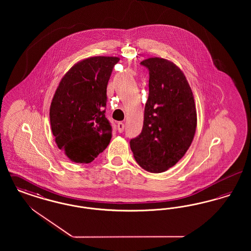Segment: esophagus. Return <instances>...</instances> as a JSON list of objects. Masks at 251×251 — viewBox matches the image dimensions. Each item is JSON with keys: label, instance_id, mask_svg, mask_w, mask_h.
<instances>
[{"label": "esophagus", "instance_id": "1", "mask_svg": "<svg viewBox=\"0 0 251 251\" xmlns=\"http://www.w3.org/2000/svg\"><path fill=\"white\" fill-rule=\"evenodd\" d=\"M124 128H125L124 123H122V122H119L118 123V131H120V132H122V131H124Z\"/></svg>", "mask_w": 251, "mask_h": 251}]
</instances>
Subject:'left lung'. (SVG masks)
Masks as SVG:
<instances>
[{"label":"left lung","instance_id":"8db88e82","mask_svg":"<svg viewBox=\"0 0 251 251\" xmlns=\"http://www.w3.org/2000/svg\"><path fill=\"white\" fill-rule=\"evenodd\" d=\"M149 71V98L141 133L130 141L137 164L151 173L175 166L191 145L197 111L190 85L172 62L149 58L140 63Z\"/></svg>","mask_w":251,"mask_h":251}]
</instances>
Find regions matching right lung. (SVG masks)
Segmentation results:
<instances>
[{"instance_id": "1", "label": "right lung", "mask_w": 251, "mask_h": 251, "mask_svg": "<svg viewBox=\"0 0 251 251\" xmlns=\"http://www.w3.org/2000/svg\"><path fill=\"white\" fill-rule=\"evenodd\" d=\"M119 57L94 56L62 78L50 108L55 142L72 162L91 163L107 147L112 126L105 118L108 81Z\"/></svg>"}]
</instances>
